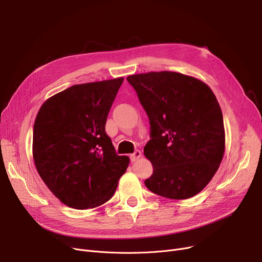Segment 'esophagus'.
<instances>
[{
  "label": "esophagus",
  "instance_id": "obj_1",
  "mask_svg": "<svg viewBox=\"0 0 262 262\" xmlns=\"http://www.w3.org/2000/svg\"><path fill=\"white\" fill-rule=\"evenodd\" d=\"M141 156H142V154H141L140 150H135V153L130 155V160L133 162H135V161H137L138 159H140Z\"/></svg>",
  "mask_w": 262,
  "mask_h": 262
}]
</instances>
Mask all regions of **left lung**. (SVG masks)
I'll list each match as a JSON object with an SVG mask.
<instances>
[{
	"instance_id": "left-lung-1",
	"label": "left lung",
	"mask_w": 262,
	"mask_h": 262,
	"mask_svg": "<svg viewBox=\"0 0 262 262\" xmlns=\"http://www.w3.org/2000/svg\"><path fill=\"white\" fill-rule=\"evenodd\" d=\"M149 119L150 140L144 156L153 174L144 184L171 200L196 195L208 185L225 150L221 107L204 81L161 71L127 78Z\"/></svg>"
}]
</instances>
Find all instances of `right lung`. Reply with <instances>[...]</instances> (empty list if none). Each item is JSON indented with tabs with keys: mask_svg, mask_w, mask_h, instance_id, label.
<instances>
[{
	"mask_svg": "<svg viewBox=\"0 0 262 262\" xmlns=\"http://www.w3.org/2000/svg\"><path fill=\"white\" fill-rule=\"evenodd\" d=\"M123 77L74 85L48 99L37 114L33 158L40 177L62 204L94 208L115 194L129 158L119 156L105 132Z\"/></svg>",
	"mask_w": 262,
	"mask_h": 262,
	"instance_id": "right-lung-1",
	"label": "right lung"
}]
</instances>
